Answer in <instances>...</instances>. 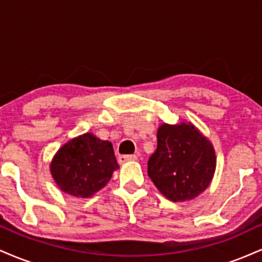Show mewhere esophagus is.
<instances>
[{
  "label": "esophagus",
  "instance_id": "esophagus-1",
  "mask_svg": "<svg viewBox=\"0 0 262 262\" xmlns=\"http://www.w3.org/2000/svg\"><path fill=\"white\" fill-rule=\"evenodd\" d=\"M137 159V155H121L118 156V162L119 164H124V162L128 161H135Z\"/></svg>",
  "mask_w": 262,
  "mask_h": 262
}]
</instances>
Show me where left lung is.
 I'll return each mask as SVG.
<instances>
[{"label": "left lung", "mask_w": 262, "mask_h": 262, "mask_svg": "<svg viewBox=\"0 0 262 262\" xmlns=\"http://www.w3.org/2000/svg\"><path fill=\"white\" fill-rule=\"evenodd\" d=\"M215 170L212 144L191 123L162 124L158 148L148 160V175L169 200L188 201L209 186Z\"/></svg>", "instance_id": "8db88e82"}]
</instances>
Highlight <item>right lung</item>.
Segmentation results:
<instances>
[{
  "instance_id": "1",
  "label": "right lung",
  "mask_w": 262,
  "mask_h": 262,
  "mask_svg": "<svg viewBox=\"0 0 262 262\" xmlns=\"http://www.w3.org/2000/svg\"><path fill=\"white\" fill-rule=\"evenodd\" d=\"M118 167L112 143L86 133L59 149L50 171L61 191L87 198L103 188Z\"/></svg>"
}]
</instances>
